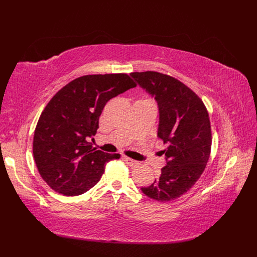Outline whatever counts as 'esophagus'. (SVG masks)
I'll use <instances>...</instances> for the list:
<instances>
[{"label":"esophagus","mask_w":257,"mask_h":257,"mask_svg":"<svg viewBox=\"0 0 257 257\" xmlns=\"http://www.w3.org/2000/svg\"><path fill=\"white\" fill-rule=\"evenodd\" d=\"M123 159L126 161L127 165H129V166H136V165H138V161L137 160H134L132 158H129L127 156H123Z\"/></svg>","instance_id":"esophagus-1"}]
</instances>
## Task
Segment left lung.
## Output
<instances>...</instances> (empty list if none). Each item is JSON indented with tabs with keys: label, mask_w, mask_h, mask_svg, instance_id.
<instances>
[{
	"label": "left lung",
	"mask_w": 257,
	"mask_h": 257,
	"mask_svg": "<svg viewBox=\"0 0 257 257\" xmlns=\"http://www.w3.org/2000/svg\"><path fill=\"white\" fill-rule=\"evenodd\" d=\"M130 76L157 102V136L167 144L163 151L167 166L159 178L142 192L153 200L167 202L185 194L203 173L210 154L211 130L206 107L179 80L157 72Z\"/></svg>",
	"instance_id": "obj_1"
}]
</instances>
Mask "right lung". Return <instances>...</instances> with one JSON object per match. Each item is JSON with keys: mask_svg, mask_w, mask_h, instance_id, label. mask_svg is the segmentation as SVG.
I'll return each mask as SVG.
<instances>
[{"mask_svg": "<svg viewBox=\"0 0 257 257\" xmlns=\"http://www.w3.org/2000/svg\"><path fill=\"white\" fill-rule=\"evenodd\" d=\"M136 86L127 74L86 75L51 99L37 121L33 155L52 190L64 196L83 194L99 182L106 163L119 158L96 150L90 141L105 104Z\"/></svg>", "mask_w": 257, "mask_h": 257, "instance_id": "add662e5", "label": "right lung"}]
</instances>
